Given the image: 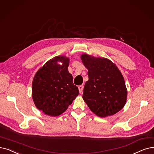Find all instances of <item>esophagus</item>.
I'll list each match as a JSON object with an SVG mask.
<instances>
[{"mask_svg": "<svg viewBox=\"0 0 154 154\" xmlns=\"http://www.w3.org/2000/svg\"><path fill=\"white\" fill-rule=\"evenodd\" d=\"M83 89H84V85H81L79 86V91L80 93L81 94L82 92Z\"/></svg>", "mask_w": 154, "mask_h": 154, "instance_id": "1", "label": "esophagus"}]
</instances>
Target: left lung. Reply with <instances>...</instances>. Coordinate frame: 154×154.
<instances>
[{
	"instance_id": "left-lung-1",
	"label": "left lung",
	"mask_w": 154,
	"mask_h": 154,
	"mask_svg": "<svg viewBox=\"0 0 154 154\" xmlns=\"http://www.w3.org/2000/svg\"><path fill=\"white\" fill-rule=\"evenodd\" d=\"M81 58L88 69L89 80L82 97L89 109L101 118L112 116L126 104L127 89L122 73L110 60L86 53Z\"/></svg>"
}]
</instances>
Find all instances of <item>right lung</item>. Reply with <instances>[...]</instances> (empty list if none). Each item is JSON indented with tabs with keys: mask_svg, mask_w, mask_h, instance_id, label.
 Returning <instances> with one entry per match:
<instances>
[{
	"mask_svg": "<svg viewBox=\"0 0 154 154\" xmlns=\"http://www.w3.org/2000/svg\"><path fill=\"white\" fill-rule=\"evenodd\" d=\"M69 65L68 57H55L40 68L33 78L32 100L45 115L57 116L62 114L79 95L78 88L73 84L72 75L68 70Z\"/></svg>",
	"mask_w": 154,
	"mask_h": 154,
	"instance_id": "obj_1",
	"label": "right lung"
}]
</instances>
